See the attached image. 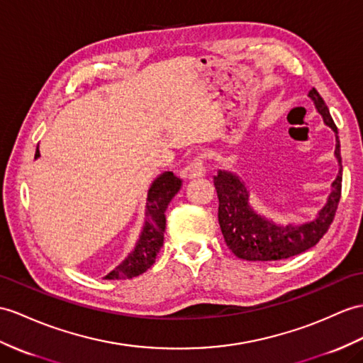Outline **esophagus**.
Masks as SVG:
<instances>
[{"label": "esophagus", "instance_id": "34e87169", "mask_svg": "<svg viewBox=\"0 0 363 363\" xmlns=\"http://www.w3.org/2000/svg\"><path fill=\"white\" fill-rule=\"evenodd\" d=\"M205 174H206V169L201 157H197L196 160L191 162L186 167H183L182 169V177H184V179H197V177H203Z\"/></svg>", "mask_w": 363, "mask_h": 363}]
</instances>
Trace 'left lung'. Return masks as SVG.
<instances>
[{
    "label": "left lung",
    "mask_w": 363,
    "mask_h": 363,
    "mask_svg": "<svg viewBox=\"0 0 363 363\" xmlns=\"http://www.w3.org/2000/svg\"><path fill=\"white\" fill-rule=\"evenodd\" d=\"M323 123L335 135L334 155L339 174L331 183V192L325 205L313 220L303 223L280 225L262 216L250 203V189L237 174L220 169L214 177L218 196V223L228 248L238 259L250 262H271L302 254L320 240L333 223L342 191V157L339 132L331 118L328 106L314 87L308 94Z\"/></svg>",
    "instance_id": "8db88e82"
}]
</instances>
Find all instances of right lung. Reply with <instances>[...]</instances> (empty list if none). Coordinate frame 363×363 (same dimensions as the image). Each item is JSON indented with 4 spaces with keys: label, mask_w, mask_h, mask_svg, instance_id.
Here are the masks:
<instances>
[{
    "label": "right lung",
    "mask_w": 363,
    "mask_h": 363,
    "mask_svg": "<svg viewBox=\"0 0 363 363\" xmlns=\"http://www.w3.org/2000/svg\"><path fill=\"white\" fill-rule=\"evenodd\" d=\"M40 157V151L37 147L35 158ZM182 188V179L175 177L174 172L166 171L160 174L152 182L151 188L147 191L146 199V212H145V223L141 228L135 248L129 252L128 257L123 260L117 268L111 271L104 279L108 280H120V279H132L143 274L152 267L157 254L160 252L164 238L166 229V216L171 200L175 194Z\"/></svg>",
    "instance_id": "1"
}]
</instances>
